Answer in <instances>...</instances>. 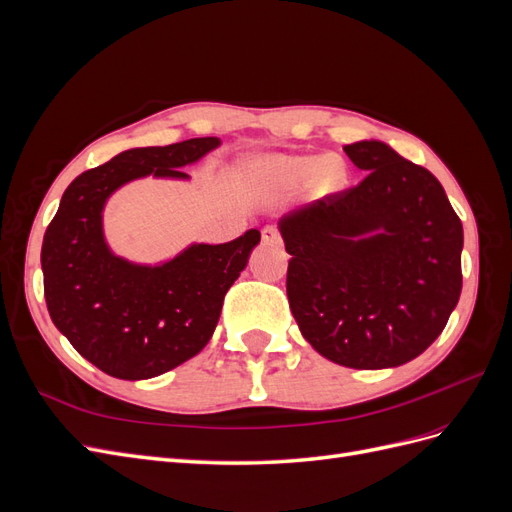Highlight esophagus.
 Segmentation results:
<instances>
[{"mask_svg": "<svg viewBox=\"0 0 512 512\" xmlns=\"http://www.w3.org/2000/svg\"><path fill=\"white\" fill-rule=\"evenodd\" d=\"M262 241H265L267 245H280V243H282V235H280V230L273 228V226L262 228Z\"/></svg>", "mask_w": 512, "mask_h": 512, "instance_id": "34e87169", "label": "esophagus"}]
</instances>
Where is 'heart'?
Listing matches in <instances>:
<instances>
[{"instance_id": "b5f03b06", "label": "heart", "mask_w": 512, "mask_h": 512, "mask_svg": "<svg viewBox=\"0 0 512 512\" xmlns=\"http://www.w3.org/2000/svg\"><path fill=\"white\" fill-rule=\"evenodd\" d=\"M250 173L254 179L262 181H288V183H303L314 179L320 188H337L344 183L346 170L342 160L337 158H314V156H288V158H269L256 162Z\"/></svg>"}]
</instances>
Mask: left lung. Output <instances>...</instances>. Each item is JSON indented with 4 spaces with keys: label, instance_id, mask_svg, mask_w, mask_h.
<instances>
[{
    "label": "left lung",
    "instance_id": "1",
    "mask_svg": "<svg viewBox=\"0 0 512 512\" xmlns=\"http://www.w3.org/2000/svg\"><path fill=\"white\" fill-rule=\"evenodd\" d=\"M344 151L365 179L280 222L288 303L324 359L397 367L436 342L459 301L463 226L427 168L378 141Z\"/></svg>",
    "mask_w": 512,
    "mask_h": 512
}]
</instances>
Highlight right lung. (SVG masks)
<instances>
[{"mask_svg":"<svg viewBox=\"0 0 512 512\" xmlns=\"http://www.w3.org/2000/svg\"><path fill=\"white\" fill-rule=\"evenodd\" d=\"M218 138L141 147L85 170L61 196L44 232V299L55 327L104 374L147 380L207 346L228 288L260 241L256 228L222 245H192L162 267H138L111 254L102 207L136 177H188L181 166L203 158Z\"/></svg>","mask_w":512,"mask_h":512,"instance_id":"right-lung-1","label":"right lung"}]
</instances>
